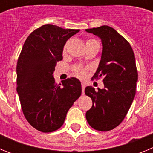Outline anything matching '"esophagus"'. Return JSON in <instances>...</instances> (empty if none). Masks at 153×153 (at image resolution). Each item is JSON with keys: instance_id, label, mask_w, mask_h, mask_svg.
I'll return each instance as SVG.
<instances>
[{"instance_id": "1", "label": "esophagus", "mask_w": 153, "mask_h": 153, "mask_svg": "<svg viewBox=\"0 0 153 153\" xmlns=\"http://www.w3.org/2000/svg\"><path fill=\"white\" fill-rule=\"evenodd\" d=\"M82 91H83V92H84V90H85V87H86V84H85L84 83H82Z\"/></svg>"}]
</instances>
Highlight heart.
<instances>
[{
  "label": "heart",
  "instance_id": "b5f03b06",
  "mask_svg": "<svg viewBox=\"0 0 153 153\" xmlns=\"http://www.w3.org/2000/svg\"><path fill=\"white\" fill-rule=\"evenodd\" d=\"M93 42H96V40H88L87 42H86V44H89V43H93ZM67 44H65L64 47H63V53H65L67 51ZM74 71L75 73V74L78 77L83 78L84 77L85 75H86V70L83 68V67H81V66H75L74 67Z\"/></svg>",
  "mask_w": 153,
  "mask_h": 153
}]
</instances>
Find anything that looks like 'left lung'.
Instances as JSON below:
<instances>
[{
    "label": "left lung",
    "instance_id": "8db88e82",
    "mask_svg": "<svg viewBox=\"0 0 153 153\" xmlns=\"http://www.w3.org/2000/svg\"><path fill=\"white\" fill-rule=\"evenodd\" d=\"M101 39L102 52L92 79L102 77L104 89L86 86L85 93L93 101L86 118L96 130L109 131L118 126L126 116L136 95L138 72L129 43L113 27L101 26L86 29Z\"/></svg>",
    "mask_w": 153,
    "mask_h": 153
}]
</instances>
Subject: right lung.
I'll list each match as a JSON object with an SVG mask.
<instances>
[{
    "label": "right lung",
    "instance_id": "1",
    "mask_svg": "<svg viewBox=\"0 0 153 153\" xmlns=\"http://www.w3.org/2000/svg\"><path fill=\"white\" fill-rule=\"evenodd\" d=\"M79 30L45 24L24 42L17 64V91L24 117L33 128L51 132L62 126L66 116L81 95L79 80L71 77L59 85L53 74L69 38Z\"/></svg>",
    "mask_w": 153,
    "mask_h": 153
}]
</instances>
